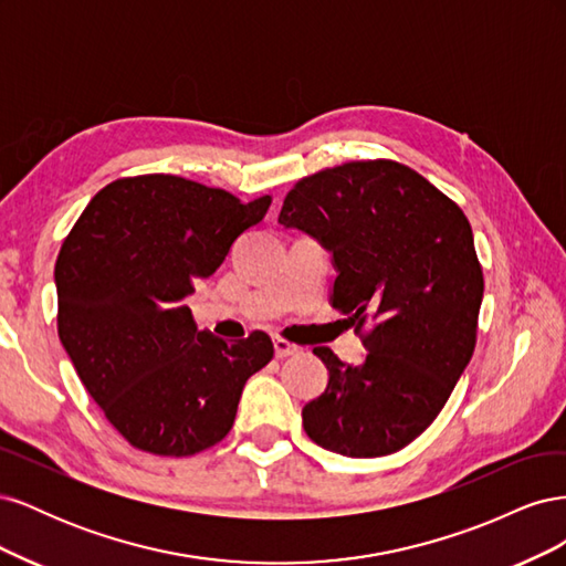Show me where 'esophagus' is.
Here are the masks:
<instances>
[{
    "label": "esophagus",
    "instance_id": "obj_1",
    "mask_svg": "<svg viewBox=\"0 0 566 566\" xmlns=\"http://www.w3.org/2000/svg\"><path fill=\"white\" fill-rule=\"evenodd\" d=\"M273 349H276V356H279V358L300 354V347L293 345V342H287L285 337H273Z\"/></svg>",
    "mask_w": 566,
    "mask_h": 566
}]
</instances>
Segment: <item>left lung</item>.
I'll return each mask as SVG.
<instances>
[{
  "mask_svg": "<svg viewBox=\"0 0 566 566\" xmlns=\"http://www.w3.org/2000/svg\"><path fill=\"white\" fill-rule=\"evenodd\" d=\"M279 224L333 252L331 304L368 349L358 366L314 349L328 387L302 408L304 432L349 458L401 451L434 422L476 345L484 273L468 217L416 169L354 160L300 179Z\"/></svg>",
  "mask_w": 566,
  "mask_h": 566,
  "instance_id": "obj_1",
  "label": "left lung"
}]
</instances>
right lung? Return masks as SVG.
Segmentation results:
<instances>
[{"label":"right lung","instance_id":"add662e5","mask_svg":"<svg viewBox=\"0 0 566 566\" xmlns=\"http://www.w3.org/2000/svg\"><path fill=\"white\" fill-rule=\"evenodd\" d=\"M269 205L175 175L127 177L101 188L63 241L61 345L134 449L184 458L214 447L248 378L271 361L266 333L227 342L198 331L184 304Z\"/></svg>","mask_w":566,"mask_h":566}]
</instances>
